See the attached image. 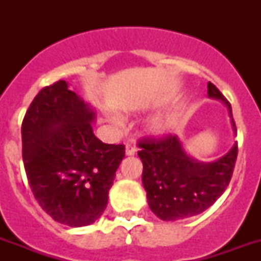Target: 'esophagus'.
<instances>
[{"label": "esophagus", "instance_id": "esophagus-1", "mask_svg": "<svg viewBox=\"0 0 261 261\" xmlns=\"http://www.w3.org/2000/svg\"><path fill=\"white\" fill-rule=\"evenodd\" d=\"M137 153V147L133 143H126V154L127 155H134Z\"/></svg>", "mask_w": 261, "mask_h": 261}]
</instances>
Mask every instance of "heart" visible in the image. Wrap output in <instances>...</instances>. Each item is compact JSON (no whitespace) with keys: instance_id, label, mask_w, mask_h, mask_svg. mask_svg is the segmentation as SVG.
<instances>
[{"instance_id":"obj_1","label":"heart","mask_w":261,"mask_h":261,"mask_svg":"<svg viewBox=\"0 0 261 261\" xmlns=\"http://www.w3.org/2000/svg\"><path fill=\"white\" fill-rule=\"evenodd\" d=\"M168 127H169V120H168V119H159V120H155V122L151 124V128L154 131H159V133L165 131Z\"/></svg>"}]
</instances>
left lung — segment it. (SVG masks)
I'll return each mask as SVG.
<instances>
[{
	"label": "left lung",
	"mask_w": 261,
	"mask_h": 261,
	"mask_svg": "<svg viewBox=\"0 0 261 261\" xmlns=\"http://www.w3.org/2000/svg\"><path fill=\"white\" fill-rule=\"evenodd\" d=\"M210 97L222 100L231 115L230 102L214 84H207ZM237 131V130H236ZM139 159L142 160V182L150 210L164 221H176L198 215L207 210L225 192L233 176L239 143L222 159L202 164L184 153L174 135L139 139Z\"/></svg>",
	"instance_id": "obj_1"
}]
</instances>
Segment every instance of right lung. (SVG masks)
<instances>
[{
    "label": "right lung",
    "mask_w": 261,
    "mask_h": 261,
    "mask_svg": "<svg viewBox=\"0 0 261 261\" xmlns=\"http://www.w3.org/2000/svg\"><path fill=\"white\" fill-rule=\"evenodd\" d=\"M93 110L66 81L44 87L22 119V161L39 206L59 223L88 226L101 217L124 145L94 137Z\"/></svg>",
    "instance_id": "add662e5"
}]
</instances>
